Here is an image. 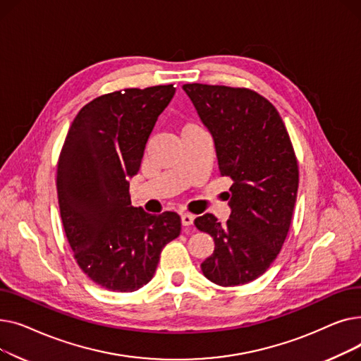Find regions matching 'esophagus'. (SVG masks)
<instances>
[{
    "label": "esophagus",
    "mask_w": 361,
    "mask_h": 361,
    "mask_svg": "<svg viewBox=\"0 0 361 361\" xmlns=\"http://www.w3.org/2000/svg\"><path fill=\"white\" fill-rule=\"evenodd\" d=\"M195 222V215L193 214H183L181 215V224L184 226H190Z\"/></svg>",
    "instance_id": "esophagus-1"
}]
</instances>
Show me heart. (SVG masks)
Segmentation results:
<instances>
[{"label": "heart", "instance_id": "obj_1", "mask_svg": "<svg viewBox=\"0 0 361 361\" xmlns=\"http://www.w3.org/2000/svg\"><path fill=\"white\" fill-rule=\"evenodd\" d=\"M190 126H192V124H188V126H185V127H190Z\"/></svg>", "mask_w": 361, "mask_h": 361}]
</instances>
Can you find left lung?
<instances>
[{
    "label": "left lung",
    "mask_w": 361,
    "mask_h": 361,
    "mask_svg": "<svg viewBox=\"0 0 361 361\" xmlns=\"http://www.w3.org/2000/svg\"><path fill=\"white\" fill-rule=\"evenodd\" d=\"M183 89L212 133L221 176L234 181L225 225L212 214L195 219L215 241L202 271L221 287L244 286L268 271L288 235L298 190L295 152L279 112L257 92L202 83Z\"/></svg>",
    "instance_id": "1"
}]
</instances>
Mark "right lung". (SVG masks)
Segmentation results:
<instances>
[{
    "label": "right lung",
    "instance_id": "add662e5",
    "mask_svg": "<svg viewBox=\"0 0 361 361\" xmlns=\"http://www.w3.org/2000/svg\"><path fill=\"white\" fill-rule=\"evenodd\" d=\"M174 85L130 87L86 104L73 120L56 168L60 214L80 269L109 291H136L154 276L165 245L177 238L176 212L131 206L149 135Z\"/></svg>",
    "mask_w": 361,
    "mask_h": 361
}]
</instances>
